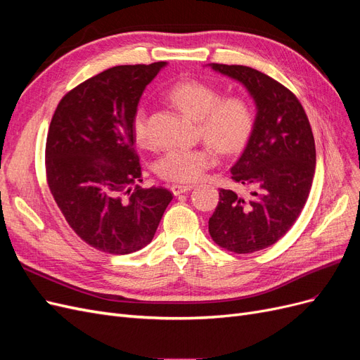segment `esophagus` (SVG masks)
<instances>
[{"mask_svg":"<svg viewBox=\"0 0 360 360\" xmlns=\"http://www.w3.org/2000/svg\"><path fill=\"white\" fill-rule=\"evenodd\" d=\"M192 188H193L192 184H172L171 191H172L174 195H180V193H184V192L191 191Z\"/></svg>","mask_w":360,"mask_h":360,"instance_id":"obj_1","label":"esophagus"}]
</instances>
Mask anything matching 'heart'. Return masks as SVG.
Returning a JSON list of instances; mask_svg holds the SVG:
<instances>
[{"label":"heart","instance_id":"b5f03b06","mask_svg":"<svg viewBox=\"0 0 360 360\" xmlns=\"http://www.w3.org/2000/svg\"><path fill=\"white\" fill-rule=\"evenodd\" d=\"M167 96L179 110L198 120V134L210 144L168 150L156 165L160 179L176 183L197 181L216 165L215 146L224 155H236L249 143L255 115L245 97H222L219 89L201 79H181L171 86ZM130 126L136 143L150 146L151 134L146 106H138L134 111Z\"/></svg>","mask_w":360,"mask_h":360}]
</instances>
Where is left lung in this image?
<instances>
[{"mask_svg":"<svg viewBox=\"0 0 360 360\" xmlns=\"http://www.w3.org/2000/svg\"><path fill=\"white\" fill-rule=\"evenodd\" d=\"M212 68L240 81L257 103L254 132L231 180L249 197L219 191L209 219L213 242L234 254H252L284 237L307 204L315 172V143L307 112L292 91L266 73L237 64Z\"/></svg>","mask_w":360,"mask_h":360,"instance_id":"left-lung-1","label":"left lung"}]
</instances>
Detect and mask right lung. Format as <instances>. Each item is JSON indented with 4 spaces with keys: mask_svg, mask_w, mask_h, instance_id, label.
<instances>
[{
    "mask_svg": "<svg viewBox=\"0 0 360 360\" xmlns=\"http://www.w3.org/2000/svg\"><path fill=\"white\" fill-rule=\"evenodd\" d=\"M163 66L108 69L64 94L52 115L49 191L76 236L101 252L124 255L147 246L174 197L136 184L143 171L130 126L146 85Z\"/></svg>",
    "mask_w": 360,
    "mask_h": 360,
    "instance_id": "right-lung-1",
    "label": "right lung"
}]
</instances>
